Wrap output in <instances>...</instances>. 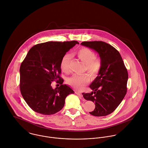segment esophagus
Here are the masks:
<instances>
[{
    "mask_svg": "<svg viewBox=\"0 0 148 148\" xmlns=\"http://www.w3.org/2000/svg\"><path fill=\"white\" fill-rule=\"evenodd\" d=\"M75 93L76 94H77L78 95H79V97H82V93H81L80 92H78V91H75Z\"/></svg>",
    "mask_w": 148,
    "mask_h": 148,
    "instance_id": "34e87169",
    "label": "esophagus"
}]
</instances>
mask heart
<instances>
[{"instance_id": "1", "label": "heart", "mask_w": 148, "mask_h": 148, "mask_svg": "<svg viewBox=\"0 0 148 148\" xmlns=\"http://www.w3.org/2000/svg\"><path fill=\"white\" fill-rule=\"evenodd\" d=\"M74 54L85 63L84 70L86 71L91 77H95L101 68L100 59L96 57L95 53L86 47L81 48L75 51ZM71 56L64 54L60 61L61 70L66 74H70L71 70L69 67ZM90 78L86 74L74 75L67 79V84L75 89L80 90L89 82Z\"/></svg>"}]
</instances>
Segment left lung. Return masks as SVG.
Returning a JSON list of instances; mask_svg holds the SVG:
<instances>
[{"label": "left lung", "instance_id": "8db88e82", "mask_svg": "<svg viewBox=\"0 0 148 148\" xmlns=\"http://www.w3.org/2000/svg\"><path fill=\"white\" fill-rule=\"evenodd\" d=\"M82 45L96 51L101 58V68L90 85V93H82L84 98L95 103L90 114L101 117L113 112L127 92L128 73L122 58L114 47L102 41L83 42Z\"/></svg>", "mask_w": 148, "mask_h": 148}]
</instances>
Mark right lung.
<instances>
[{
	"label": "right lung",
	"instance_id": "1",
	"mask_svg": "<svg viewBox=\"0 0 148 148\" xmlns=\"http://www.w3.org/2000/svg\"><path fill=\"white\" fill-rule=\"evenodd\" d=\"M77 41L47 42L32 47L20 67V90L24 99L34 112L51 115L64 106L65 98L74 91L63 85L60 61ZM56 81L61 85L52 89Z\"/></svg>",
	"mask_w": 148,
	"mask_h": 148
}]
</instances>
